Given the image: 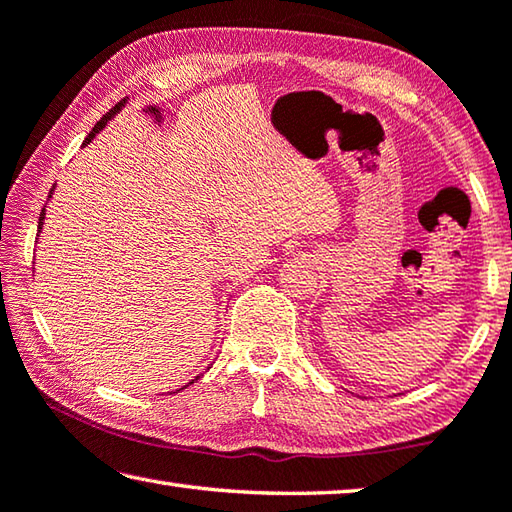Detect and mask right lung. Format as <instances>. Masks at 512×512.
<instances>
[{
	"label": "right lung",
	"instance_id": "add662e5",
	"mask_svg": "<svg viewBox=\"0 0 512 512\" xmlns=\"http://www.w3.org/2000/svg\"><path fill=\"white\" fill-rule=\"evenodd\" d=\"M124 104H126V99H122V102H117L113 108H110L108 113H106V115H104L102 119H99V122L95 124V128L90 130V133L86 135V142H84V144H90V139H93V137L99 133V130H102V128L110 122V117H115V115L119 113V108H122ZM50 195H53V190H50ZM50 195H48V197H50ZM44 215H46V208H42V215H39V224H37V228H39V230H42V226H44ZM190 384H193V382H190Z\"/></svg>",
	"mask_w": 512,
	"mask_h": 512
}]
</instances>
